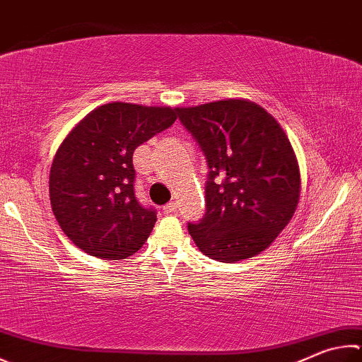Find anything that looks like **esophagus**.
<instances>
[{"mask_svg": "<svg viewBox=\"0 0 362 362\" xmlns=\"http://www.w3.org/2000/svg\"><path fill=\"white\" fill-rule=\"evenodd\" d=\"M163 210H164V214H168V215L175 214L177 212V204L174 201L169 202V204H166V206L163 207Z\"/></svg>", "mask_w": 362, "mask_h": 362, "instance_id": "obj_1", "label": "esophagus"}]
</instances>
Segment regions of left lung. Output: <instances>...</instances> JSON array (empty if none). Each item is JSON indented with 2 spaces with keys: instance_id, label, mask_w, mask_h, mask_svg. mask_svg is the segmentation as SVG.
Wrapping results in <instances>:
<instances>
[{
  "instance_id": "left-lung-1",
  "label": "left lung",
  "mask_w": 362,
  "mask_h": 362,
  "mask_svg": "<svg viewBox=\"0 0 362 362\" xmlns=\"http://www.w3.org/2000/svg\"><path fill=\"white\" fill-rule=\"evenodd\" d=\"M209 164L207 212L189 223L209 258L235 262L272 244L298 209L300 170L280 123L259 104L221 100L177 109Z\"/></svg>"
}]
</instances>
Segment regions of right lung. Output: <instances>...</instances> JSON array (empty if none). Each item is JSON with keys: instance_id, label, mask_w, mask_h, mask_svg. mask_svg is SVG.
<instances>
[{"instance_id": "1", "label": "right lung", "mask_w": 362, "mask_h": 362, "mask_svg": "<svg viewBox=\"0 0 362 362\" xmlns=\"http://www.w3.org/2000/svg\"><path fill=\"white\" fill-rule=\"evenodd\" d=\"M177 109L107 103L85 115L58 147L50 204L58 225L85 253L101 259L134 255L156 214L134 196L133 152L175 122Z\"/></svg>"}]
</instances>
